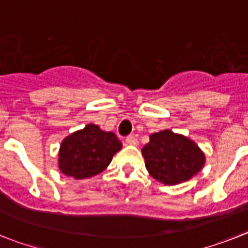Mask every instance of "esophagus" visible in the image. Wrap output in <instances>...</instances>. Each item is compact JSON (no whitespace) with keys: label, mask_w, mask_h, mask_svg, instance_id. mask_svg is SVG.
Instances as JSON below:
<instances>
[{"label":"esophagus","mask_w":248,"mask_h":248,"mask_svg":"<svg viewBox=\"0 0 248 248\" xmlns=\"http://www.w3.org/2000/svg\"><path fill=\"white\" fill-rule=\"evenodd\" d=\"M126 142L128 143V145H132V146H137L139 145V141H137V139L135 136H127L126 137Z\"/></svg>","instance_id":"1"}]
</instances>
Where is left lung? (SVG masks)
I'll return each mask as SVG.
<instances>
[{"instance_id":"left-lung-1","label":"left lung","mask_w":248,"mask_h":248,"mask_svg":"<svg viewBox=\"0 0 248 248\" xmlns=\"http://www.w3.org/2000/svg\"><path fill=\"white\" fill-rule=\"evenodd\" d=\"M150 175L165 185H177L201 171L204 155L195 142L170 130L152 133L142 148Z\"/></svg>"}]
</instances>
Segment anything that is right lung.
Segmentation results:
<instances>
[{"mask_svg": "<svg viewBox=\"0 0 248 248\" xmlns=\"http://www.w3.org/2000/svg\"><path fill=\"white\" fill-rule=\"evenodd\" d=\"M122 148L113 132H105L97 124H90L62 141L59 167L63 175L82 180L106 169L112 157Z\"/></svg>", "mask_w": 248, "mask_h": 248, "instance_id": "right-lung-1", "label": "right lung"}]
</instances>
